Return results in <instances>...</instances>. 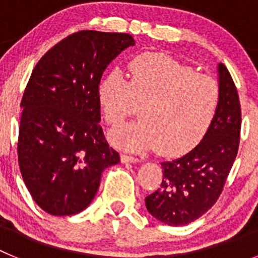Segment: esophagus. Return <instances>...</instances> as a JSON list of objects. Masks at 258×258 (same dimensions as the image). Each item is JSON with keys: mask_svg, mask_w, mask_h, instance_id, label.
I'll list each match as a JSON object with an SVG mask.
<instances>
[{"mask_svg": "<svg viewBox=\"0 0 258 258\" xmlns=\"http://www.w3.org/2000/svg\"><path fill=\"white\" fill-rule=\"evenodd\" d=\"M120 159H121V163H140V159L136 156H131V155H125L122 154L121 156H120Z\"/></svg>", "mask_w": 258, "mask_h": 258, "instance_id": "obj_1", "label": "esophagus"}]
</instances>
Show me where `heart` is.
Instances as JSON below:
<instances>
[{
  "instance_id": "b5f03b06",
  "label": "heart",
  "mask_w": 258,
  "mask_h": 258,
  "mask_svg": "<svg viewBox=\"0 0 258 258\" xmlns=\"http://www.w3.org/2000/svg\"><path fill=\"white\" fill-rule=\"evenodd\" d=\"M98 103L111 126L140 106L141 120L109 133L117 147L164 155L188 151L207 136L220 106L216 80L163 54H142L129 64V80L117 70L98 83Z\"/></svg>"
}]
</instances>
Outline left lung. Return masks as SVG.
<instances>
[{
    "label": "left lung",
    "instance_id": "8db88e82",
    "mask_svg": "<svg viewBox=\"0 0 258 258\" xmlns=\"http://www.w3.org/2000/svg\"><path fill=\"white\" fill-rule=\"evenodd\" d=\"M220 106L207 136L179 159L163 161L160 188L146 198L156 220L181 226L202 217L217 202L239 149L241 109L227 68L218 64Z\"/></svg>",
    "mask_w": 258,
    "mask_h": 258
}]
</instances>
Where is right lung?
Returning a JSON list of instances; mask_svg holds the SVG:
<instances>
[{
	"instance_id": "add662e5",
	"label": "right lung",
	"mask_w": 258,
	"mask_h": 258,
	"mask_svg": "<svg viewBox=\"0 0 258 258\" xmlns=\"http://www.w3.org/2000/svg\"><path fill=\"white\" fill-rule=\"evenodd\" d=\"M134 44L127 33L80 31L32 71L20 103L18 161L31 197L52 216L84 211L102 172L120 163L99 125L97 88L107 66Z\"/></svg>"
}]
</instances>
